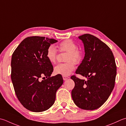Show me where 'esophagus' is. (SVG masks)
I'll return each mask as SVG.
<instances>
[{
    "label": "esophagus",
    "instance_id": "1",
    "mask_svg": "<svg viewBox=\"0 0 126 126\" xmlns=\"http://www.w3.org/2000/svg\"><path fill=\"white\" fill-rule=\"evenodd\" d=\"M63 80H66L68 79H69V77L68 76H64V75H63Z\"/></svg>",
    "mask_w": 126,
    "mask_h": 126
}]
</instances>
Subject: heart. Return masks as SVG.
<instances>
[{"label":"heart","instance_id":"b5f03b06","mask_svg":"<svg viewBox=\"0 0 126 126\" xmlns=\"http://www.w3.org/2000/svg\"><path fill=\"white\" fill-rule=\"evenodd\" d=\"M59 50L61 51L66 52L64 63H60L55 66L54 68L55 72L57 74L69 75L74 69L75 63L78 64L82 59V52L77 48L76 44L71 40H65L62 42L58 45ZM57 51L53 45L48 47L46 50V56L50 62L54 63L56 61Z\"/></svg>","mask_w":126,"mask_h":126}]
</instances>
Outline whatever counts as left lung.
<instances>
[{
    "instance_id": "left-lung-1",
    "label": "left lung",
    "mask_w": 126,
    "mask_h": 126,
    "mask_svg": "<svg viewBox=\"0 0 126 126\" xmlns=\"http://www.w3.org/2000/svg\"><path fill=\"white\" fill-rule=\"evenodd\" d=\"M79 39L83 44L85 55L75 73L87 80L71 76L75 82L71 97L80 109L93 110L104 104L114 89L116 65L110 48L97 37L85 34Z\"/></svg>"
}]
</instances>
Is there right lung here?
Wrapping results in <instances>:
<instances>
[{"label":"right lung","mask_w":126,"mask_h":126,"mask_svg":"<svg viewBox=\"0 0 126 126\" xmlns=\"http://www.w3.org/2000/svg\"><path fill=\"white\" fill-rule=\"evenodd\" d=\"M57 41L43 36L28 37L12 55L11 78L15 92L21 104L31 111H44L52 107L63 83L61 74L51 77L53 68L46 56L48 47ZM42 77L47 79L41 81Z\"/></svg>","instance_id":"1"}]
</instances>
